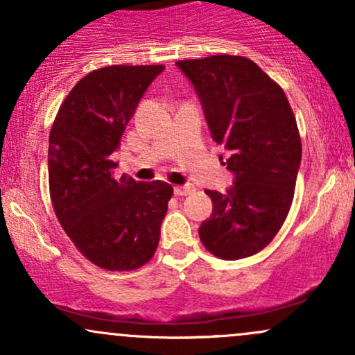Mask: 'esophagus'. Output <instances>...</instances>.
<instances>
[{"label": "esophagus", "mask_w": 355, "mask_h": 355, "mask_svg": "<svg viewBox=\"0 0 355 355\" xmlns=\"http://www.w3.org/2000/svg\"><path fill=\"white\" fill-rule=\"evenodd\" d=\"M193 190H195V187L191 185V183H185V185L175 187V189H173L175 195H178V197H183V195H190Z\"/></svg>", "instance_id": "1"}]
</instances>
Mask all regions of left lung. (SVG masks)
Returning a JSON list of instances; mask_svg holds the SVG:
<instances>
[{
    "mask_svg": "<svg viewBox=\"0 0 355 355\" xmlns=\"http://www.w3.org/2000/svg\"><path fill=\"white\" fill-rule=\"evenodd\" d=\"M203 108L211 138L229 150L234 185L205 190L210 218L198 235L215 257L245 259L272 242L291 210L302 160L297 121L284 89L252 60L215 55L177 61Z\"/></svg>",
    "mask_w": 355,
    "mask_h": 355,
    "instance_id": "1",
    "label": "left lung"
}]
</instances>
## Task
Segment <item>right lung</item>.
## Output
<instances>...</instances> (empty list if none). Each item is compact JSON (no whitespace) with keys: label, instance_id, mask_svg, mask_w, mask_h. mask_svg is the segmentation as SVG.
<instances>
[{"label":"right lung","instance_id":"1","mask_svg":"<svg viewBox=\"0 0 355 355\" xmlns=\"http://www.w3.org/2000/svg\"><path fill=\"white\" fill-rule=\"evenodd\" d=\"M162 64H113L68 93L48 145L50 195L61 227L89 262L133 270L152 259L173 189L162 180L113 178L112 153Z\"/></svg>","mask_w":355,"mask_h":355}]
</instances>
